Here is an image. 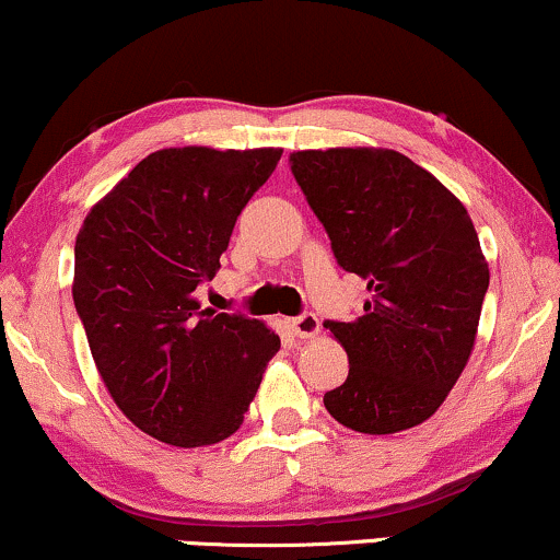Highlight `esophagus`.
<instances>
[{
	"instance_id": "1",
	"label": "esophagus",
	"mask_w": 560,
	"mask_h": 560,
	"mask_svg": "<svg viewBox=\"0 0 560 560\" xmlns=\"http://www.w3.org/2000/svg\"><path fill=\"white\" fill-rule=\"evenodd\" d=\"M288 327L293 329L295 337H301V340H306V337H316V335H319L322 324H319V319H316V314L303 312L301 316H293V319H288Z\"/></svg>"
}]
</instances>
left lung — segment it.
I'll return each mask as SVG.
<instances>
[{
    "mask_svg": "<svg viewBox=\"0 0 560 560\" xmlns=\"http://www.w3.org/2000/svg\"><path fill=\"white\" fill-rule=\"evenodd\" d=\"M291 171L371 291L355 322H324L350 361L324 407L374 436L423 423L470 361L491 280L465 205L397 150H301Z\"/></svg>",
    "mask_w": 560,
    "mask_h": 560,
    "instance_id": "obj_1",
    "label": "left lung"
}]
</instances>
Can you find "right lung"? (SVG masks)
Instances as JSON below:
<instances>
[{"mask_svg": "<svg viewBox=\"0 0 560 560\" xmlns=\"http://www.w3.org/2000/svg\"><path fill=\"white\" fill-rule=\"evenodd\" d=\"M280 148L150 153L88 212L72 299L114 402L171 446L236 433L280 337L244 314L199 308L197 288Z\"/></svg>", "mask_w": 560, "mask_h": 560, "instance_id": "obj_1", "label": "right lung"}]
</instances>
